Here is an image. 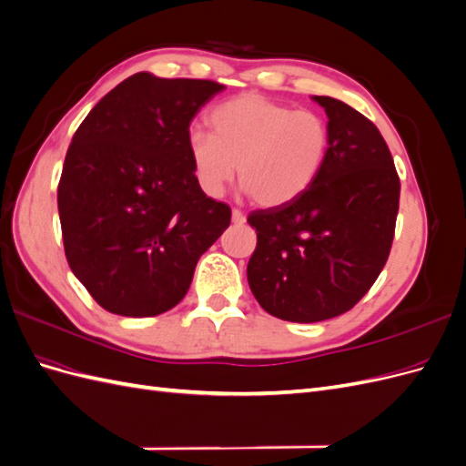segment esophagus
<instances>
[{
  "label": "esophagus",
  "instance_id": "34e87169",
  "mask_svg": "<svg viewBox=\"0 0 466 466\" xmlns=\"http://www.w3.org/2000/svg\"><path fill=\"white\" fill-rule=\"evenodd\" d=\"M231 221H233L235 225H243V223L247 221V218L243 216V211L233 209V211H231Z\"/></svg>",
  "mask_w": 466,
  "mask_h": 466
}]
</instances>
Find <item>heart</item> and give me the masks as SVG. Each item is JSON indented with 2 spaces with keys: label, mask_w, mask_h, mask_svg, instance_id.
<instances>
[{
  "label": "heart",
  "mask_w": 466,
  "mask_h": 466,
  "mask_svg": "<svg viewBox=\"0 0 466 466\" xmlns=\"http://www.w3.org/2000/svg\"><path fill=\"white\" fill-rule=\"evenodd\" d=\"M211 134L188 136L200 188L219 196L237 180L252 202L279 208L315 185L330 149V128L319 112L295 110L257 93L237 95L209 115Z\"/></svg>",
  "instance_id": "obj_1"
}]
</instances>
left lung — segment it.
Here are the masks:
<instances>
[{
	"label": "left lung",
	"instance_id": "obj_1",
	"mask_svg": "<svg viewBox=\"0 0 466 466\" xmlns=\"http://www.w3.org/2000/svg\"><path fill=\"white\" fill-rule=\"evenodd\" d=\"M330 149L315 185L286 206L248 216L257 248L247 278L266 313L319 322L350 311L383 270L399 214L400 182L377 126L332 96Z\"/></svg>",
	"mask_w": 466,
	"mask_h": 466
}]
</instances>
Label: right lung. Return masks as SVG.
Listing matches in <instances>:
<instances>
[{"mask_svg": "<svg viewBox=\"0 0 466 466\" xmlns=\"http://www.w3.org/2000/svg\"><path fill=\"white\" fill-rule=\"evenodd\" d=\"M225 87L139 72L98 101L67 149L58 187L66 258L108 313L155 317L185 298L229 228L188 155L190 122Z\"/></svg>", "mask_w": 466, "mask_h": 466, "instance_id": "right-lung-1", "label": "right lung"}]
</instances>
